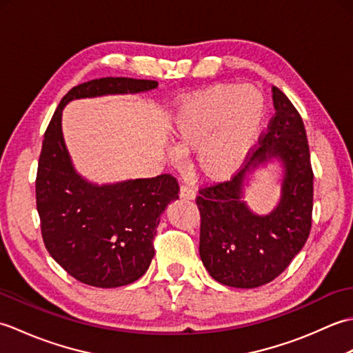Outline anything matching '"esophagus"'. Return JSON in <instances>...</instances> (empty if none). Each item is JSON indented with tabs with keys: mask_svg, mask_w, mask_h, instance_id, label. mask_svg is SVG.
I'll return each mask as SVG.
<instances>
[{
	"mask_svg": "<svg viewBox=\"0 0 353 353\" xmlns=\"http://www.w3.org/2000/svg\"><path fill=\"white\" fill-rule=\"evenodd\" d=\"M196 191H194L192 188H190L188 185H182L181 186V199H185V200H194L196 199Z\"/></svg>",
	"mask_w": 353,
	"mask_h": 353,
	"instance_id": "34e87169",
	"label": "esophagus"
}]
</instances>
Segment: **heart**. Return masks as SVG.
Wrapping results in <instances>:
<instances>
[{"label":"heart","mask_w":353,"mask_h":353,"mask_svg":"<svg viewBox=\"0 0 353 353\" xmlns=\"http://www.w3.org/2000/svg\"><path fill=\"white\" fill-rule=\"evenodd\" d=\"M265 115L267 103L256 88L216 85L181 104L172 134L181 152L197 150L196 167L203 179L221 182L241 170ZM178 150H170L174 161L181 159Z\"/></svg>","instance_id":"heart-1"}]
</instances>
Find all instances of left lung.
<instances>
[{
	"label": "left lung",
	"instance_id": "obj_1",
	"mask_svg": "<svg viewBox=\"0 0 353 353\" xmlns=\"http://www.w3.org/2000/svg\"><path fill=\"white\" fill-rule=\"evenodd\" d=\"M276 114L258 147L230 181L200 188V258L215 281L256 288L276 279L302 250L312 223L314 172L302 117L273 86ZM276 157L285 174L280 205L268 216L253 214L241 200L243 179Z\"/></svg>",
	"mask_w": 353,
	"mask_h": 353
}]
</instances>
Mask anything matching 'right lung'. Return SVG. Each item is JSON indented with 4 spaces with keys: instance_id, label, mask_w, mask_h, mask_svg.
<instances>
[{
    "instance_id": "right-lung-1",
    "label": "right lung",
    "mask_w": 353,
    "mask_h": 353,
    "mask_svg": "<svg viewBox=\"0 0 353 353\" xmlns=\"http://www.w3.org/2000/svg\"><path fill=\"white\" fill-rule=\"evenodd\" d=\"M157 88L154 80L95 79L74 86L45 130L36 174V206L48 253L66 273L99 288L129 285L154 256L161 214L179 199L171 174L94 185L74 170L62 137V110L74 99L137 94Z\"/></svg>"
}]
</instances>
